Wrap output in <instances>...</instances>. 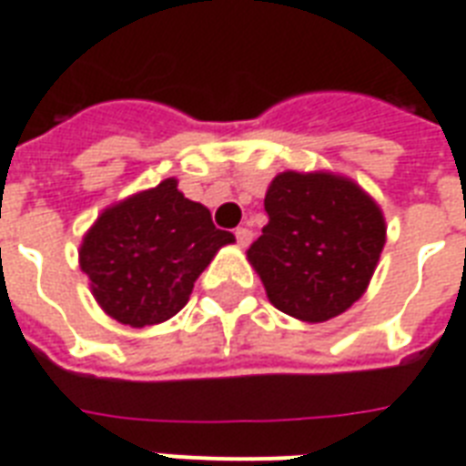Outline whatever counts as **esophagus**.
<instances>
[{"instance_id":"esophagus-1","label":"esophagus","mask_w":466,"mask_h":466,"mask_svg":"<svg viewBox=\"0 0 466 466\" xmlns=\"http://www.w3.org/2000/svg\"><path fill=\"white\" fill-rule=\"evenodd\" d=\"M234 237H237V241H239V247H247L248 241H251V229H248V227H237Z\"/></svg>"}]
</instances>
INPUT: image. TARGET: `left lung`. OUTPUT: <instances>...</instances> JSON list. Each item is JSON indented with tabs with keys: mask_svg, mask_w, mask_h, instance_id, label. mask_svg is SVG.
Instances as JSON below:
<instances>
[{
	"mask_svg": "<svg viewBox=\"0 0 466 466\" xmlns=\"http://www.w3.org/2000/svg\"><path fill=\"white\" fill-rule=\"evenodd\" d=\"M268 225L247 257L280 312L325 322L357 303L386 244L381 208L354 180L286 170L264 198Z\"/></svg>",
	"mask_w": 466,
	"mask_h": 466,
	"instance_id": "left-lung-1",
	"label": "left lung"
}]
</instances>
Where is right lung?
<instances>
[{"mask_svg":"<svg viewBox=\"0 0 466 466\" xmlns=\"http://www.w3.org/2000/svg\"><path fill=\"white\" fill-rule=\"evenodd\" d=\"M232 241L166 177L99 215L80 244V268L109 318L147 328L183 310L198 276Z\"/></svg>","mask_w":466,"mask_h":466,"instance_id":"right-lung-1","label":"right lung"}]
</instances>
